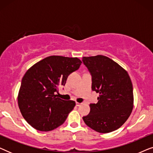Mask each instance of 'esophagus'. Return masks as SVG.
<instances>
[{
	"label": "esophagus",
	"instance_id": "esophagus-1",
	"mask_svg": "<svg viewBox=\"0 0 153 153\" xmlns=\"http://www.w3.org/2000/svg\"><path fill=\"white\" fill-rule=\"evenodd\" d=\"M76 105L77 106H79L81 105V103H79V102H76Z\"/></svg>",
	"mask_w": 153,
	"mask_h": 153
}]
</instances>
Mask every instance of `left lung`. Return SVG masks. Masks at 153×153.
I'll return each mask as SVG.
<instances>
[{
    "instance_id": "obj_1",
    "label": "left lung",
    "mask_w": 153,
    "mask_h": 153,
    "mask_svg": "<svg viewBox=\"0 0 153 153\" xmlns=\"http://www.w3.org/2000/svg\"><path fill=\"white\" fill-rule=\"evenodd\" d=\"M92 76V90L99 93L97 104H91L83 117L89 127L108 133L122 126L133 109V87L128 73L111 58L102 55L83 57Z\"/></svg>"
}]
</instances>
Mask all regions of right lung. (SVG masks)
Returning <instances> with one entry per match:
<instances>
[{
    "label": "right lung",
    "mask_w": 153,
    "mask_h": 153,
    "mask_svg": "<svg viewBox=\"0 0 153 153\" xmlns=\"http://www.w3.org/2000/svg\"><path fill=\"white\" fill-rule=\"evenodd\" d=\"M81 63L77 58L51 56L26 72L19 91L18 104L23 117L33 128L49 131L63 124L76 104L61 100L56 94Z\"/></svg>",
    "instance_id": "1"
}]
</instances>
